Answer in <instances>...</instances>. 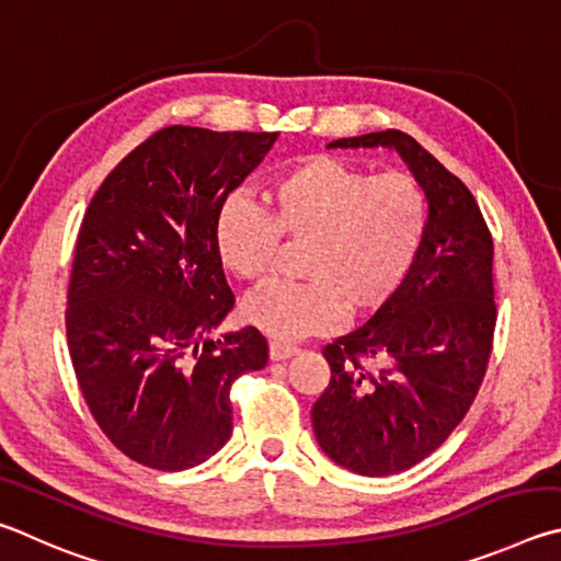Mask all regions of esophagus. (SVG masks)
<instances>
[{
    "label": "esophagus",
    "instance_id": "34e87169",
    "mask_svg": "<svg viewBox=\"0 0 561 561\" xmlns=\"http://www.w3.org/2000/svg\"><path fill=\"white\" fill-rule=\"evenodd\" d=\"M298 352L296 345H286V342H271L268 347V355L273 362H280V359H288Z\"/></svg>",
    "mask_w": 561,
    "mask_h": 561
}]
</instances>
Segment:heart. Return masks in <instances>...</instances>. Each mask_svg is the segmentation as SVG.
<instances>
[{"label": "heart", "mask_w": 561, "mask_h": 561, "mask_svg": "<svg viewBox=\"0 0 561 561\" xmlns=\"http://www.w3.org/2000/svg\"><path fill=\"white\" fill-rule=\"evenodd\" d=\"M263 211L241 196L214 216L216 261L243 283L271 271L278 236L306 239V283H273L243 306V318L275 340L332 330L345 316L385 306L404 286L424 249L428 196L409 172L371 174L330 154H312L275 172Z\"/></svg>", "instance_id": "b5f03b06"}]
</instances>
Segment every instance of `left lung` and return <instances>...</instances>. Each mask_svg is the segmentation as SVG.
I'll return each mask as SVG.
<instances>
[{
    "mask_svg": "<svg viewBox=\"0 0 561 561\" xmlns=\"http://www.w3.org/2000/svg\"><path fill=\"white\" fill-rule=\"evenodd\" d=\"M328 147H391L428 196L414 271L365 325L325 345L330 385L312 407L318 444L337 466L394 476L454 434L483 385L497 320L493 236L468 186L411 135Z\"/></svg>",
    "mask_w": 561,
    "mask_h": 561,
    "instance_id": "1",
    "label": "left lung"
}]
</instances>
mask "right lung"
Here are the masks:
<instances>
[{"label": "right lung", "mask_w": 561, "mask_h": 561, "mask_svg": "<svg viewBox=\"0 0 561 561\" xmlns=\"http://www.w3.org/2000/svg\"><path fill=\"white\" fill-rule=\"evenodd\" d=\"M275 137L162 127L85 209L68 283V352L98 426L147 468L174 473L209 460L231 436V385L268 362L255 328L209 340L236 302L211 226Z\"/></svg>", "instance_id": "obj_1"}]
</instances>
